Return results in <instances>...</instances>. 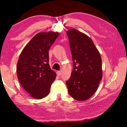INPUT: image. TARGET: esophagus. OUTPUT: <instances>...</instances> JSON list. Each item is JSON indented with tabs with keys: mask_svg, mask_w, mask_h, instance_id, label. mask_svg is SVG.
<instances>
[{
	"mask_svg": "<svg viewBox=\"0 0 127 127\" xmlns=\"http://www.w3.org/2000/svg\"><path fill=\"white\" fill-rule=\"evenodd\" d=\"M57 74L58 76H60V75H61V71H57Z\"/></svg>",
	"mask_w": 127,
	"mask_h": 127,
	"instance_id": "1",
	"label": "esophagus"
}]
</instances>
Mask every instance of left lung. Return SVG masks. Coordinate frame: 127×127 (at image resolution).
<instances>
[{
	"label": "left lung",
	"mask_w": 127,
	"mask_h": 127,
	"mask_svg": "<svg viewBox=\"0 0 127 127\" xmlns=\"http://www.w3.org/2000/svg\"><path fill=\"white\" fill-rule=\"evenodd\" d=\"M66 34L74 68L66 84L72 98L84 101L95 93L101 80V58L92 40L87 35L75 29H69Z\"/></svg>",
	"instance_id": "1"
}]
</instances>
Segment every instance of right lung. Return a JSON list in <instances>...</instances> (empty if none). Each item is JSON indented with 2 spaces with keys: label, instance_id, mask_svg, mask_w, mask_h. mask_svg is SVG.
I'll list each match as a JSON object with an SVG mask.
<instances>
[{
  "label": "right lung",
  "instance_id": "1",
  "mask_svg": "<svg viewBox=\"0 0 127 127\" xmlns=\"http://www.w3.org/2000/svg\"><path fill=\"white\" fill-rule=\"evenodd\" d=\"M59 35L57 32H41L36 34L24 47L17 64L19 82L35 99L48 95L56 77L49 64L48 51Z\"/></svg>",
  "mask_w": 127,
  "mask_h": 127
}]
</instances>
